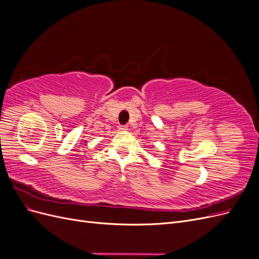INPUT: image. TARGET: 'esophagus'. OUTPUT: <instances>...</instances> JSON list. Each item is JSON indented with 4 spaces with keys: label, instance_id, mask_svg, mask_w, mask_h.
Listing matches in <instances>:
<instances>
[{
    "label": "esophagus",
    "instance_id": "esophagus-1",
    "mask_svg": "<svg viewBox=\"0 0 259 259\" xmlns=\"http://www.w3.org/2000/svg\"><path fill=\"white\" fill-rule=\"evenodd\" d=\"M128 130V126L127 125H119V131H121V132H125V131H127Z\"/></svg>",
    "mask_w": 259,
    "mask_h": 259
}]
</instances>
